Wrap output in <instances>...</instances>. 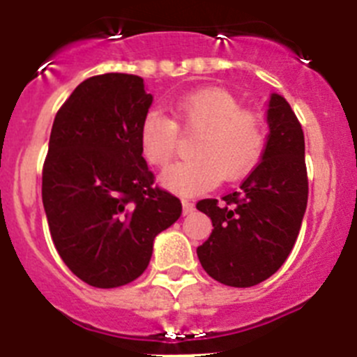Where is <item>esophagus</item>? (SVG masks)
<instances>
[{
  "label": "esophagus",
  "instance_id": "1",
  "mask_svg": "<svg viewBox=\"0 0 357 357\" xmlns=\"http://www.w3.org/2000/svg\"><path fill=\"white\" fill-rule=\"evenodd\" d=\"M195 211V204H191L189 200H182V213L191 214Z\"/></svg>",
  "mask_w": 357,
  "mask_h": 357
}]
</instances>
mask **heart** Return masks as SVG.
<instances>
[{
  "label": "heart",
  "instance_id": "b5f03b06",
  "mask_svg": "<svg viewBox=\"0 0 357 357\" xmlns=\"http://www.w3.org/2000/svg\"><path fill=\"white\" fill-rule=\"evenodd\" d=\"M178 125L200 130L193 144L195 159L173 164L160 184L184 197L206 193L222 178L236 181L257 166L266 146V125L255 112L243 110L232 94L202 89L178 98L172 105ZM176 125L150 110L141 121L139 148L153 166H166L175 153Z\"/></svg>",
  "mask_w": 357,
  "mask_h": 357
}]
</instances>
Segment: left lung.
Returning a JSON list of instances; mask_svg holds the SVG:
<instances>
[{
	"instance_id": "obj_1",
	"label": "left lung",
	"mask_w": 357,
	"mask_h": 357,
	"mask_svg": "<svg viewBox=\"0 0 357 357\" xmlns=\"http://www.w3.org/2000/svg\"><path fill=\"white\" fill-rule=\"evenodd\" d=\"M266 123L270 132L261 162L238 191L220 204L214 198L197 204L214 227L197 248L202 268L234 288L259 284L282 266L307 207L304 132L284 96L272 93Z\"/></svg>"
}]
</instances>
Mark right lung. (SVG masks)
<instances>
[{
  "mask_svg": "<svg viewBox=\"0 0 357 357\" xmlns=\"http://www.w3.org/2000/svg\"><path fill=\"white\" fill-rule=\"evenodd\" d=\"M153 96L135 75L82 82L56 112L43 168V204L66 266L94 288H118L146 270L157 234L182 204L153 185L139 127Z\"/></svg>",
  "mask_w": 357,
  "mask_h": 357,
  "instance_id": "add662e5",
  "label": "right lung"
}]
</instances>
